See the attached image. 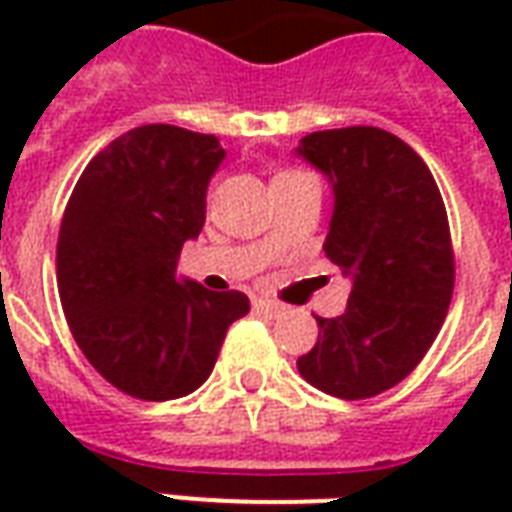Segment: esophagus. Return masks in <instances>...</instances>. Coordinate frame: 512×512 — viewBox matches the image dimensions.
Listing matches in <instances>:
<instances>
[{
  "label": "esophagus",
  "mask_w": 512,
  "mask_h": 512,
  "mask_svg": "<svg viewBox=\"0 0 512 512\" xmlns=\"http://www.w3.org/2000/svg\"><path fill=\"white\" fill-rule=\"evenodd\" d=\"M255 310L260 312V315H268V318H277V315L285 312V304H279V301L274 299H255Z\"/></svg>",
  "instance_id": "esophagus-1"
}]
</instances>
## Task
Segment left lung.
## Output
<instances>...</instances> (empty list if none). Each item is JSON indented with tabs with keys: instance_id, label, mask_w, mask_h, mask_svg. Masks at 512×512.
I'll return each instance as SVG.
<instances>
[{
	"instance_id": "left-lung-1",
	"label": "left lung",
	"mask_w": 512,
	"mask_h": 512,
	"mask_svg": "<svg viewBox=\"0 0 512 512\" xmlns=\"http://www.w3.org/2000/svg\"><path fill=\"white\" fill-rule=\"evenodd\" d=\"M296 153L332 183L323 252L351 279L345 312L315 318L318 343L296 367L326 395H381L422 362L447 318L455 260L439 186L384 128L315 131Z\"/></svg>"
}]
</instances>
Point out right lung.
<instances>
[{
  "mask_svg": "<svg viewBox=\"0 0 512 512\" xmlns=\"http://www.w3.org/2000/svg\"><path fill=\"white\" fill-rule=\"evenodd\" d=\"M224 156L213 134L139 126L87 164L62 216L57 288L68 326L87 362L139 400L202 386L230 323L249 312L238 290L178 277Z\"/></svg>",
  "mask_w": 512,
  "mask_h": 512,
  "instance_id": "add662e5",
  "label": "right lung"
}]
</instances>
